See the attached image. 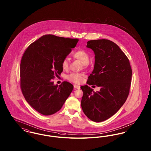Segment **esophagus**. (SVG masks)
<instances>
[{"label":"esophagus","instance_id":"34e87169","mask_svg":"<svg viewBox=\"0 0 151 151\" xmlns=\"http://www.w3.org/2000/svg\"><path fill=\"white\" fill-rule=\"evenodd\" d=\"M74 88L75 89H79L80 88V86H78V85H74Z\"/></svg>","mask_w":151,"mask_h":151}]
</instances>
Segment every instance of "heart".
Instances as JSON below:
<instances>
[{
  "label": "heart",
  "instance_id": "1",
  "mask_svg": "<svg viewBox=\"0 0 151 151\" xmlns=\"http://www.w3.org/2000/svg\"><path fill=\"white\" fill-rule=\"evenodd\" d=\"M73 57L79 60L83 65H87L89 61V55L84 50H79L73 52L72 54ZM62 67L63 70L68 68V62L67 59H65L62 62ZM84 75L81 73L72 72L68 75L67 79L69 81L76 84L80 83L84 79Z\"/></svg>",
  "mask_w": 151,
  "mask_h": 151
}]
</instances>
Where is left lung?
<instances>
[{
  "instance_id": "8db88e82",
  "label": "left lung",
  "mask_w": 151,
  "mask_h": 151,
  "mask_svg": "<svg viewBox=\"0 0 151 151\" xmlns=\"http://www.w3.org/2000/svg\"><path fill=\"white\" fill-rule=\"evenodd\" d=\"M86 47L95 54L93 71L86 83L101 89L94 92L88 86H81L83 92L81 105L89 119L102 122L115 114L127 100L132 69L128 58L116 43L110 40H91Z\"/></svg>"
}]
</instances>
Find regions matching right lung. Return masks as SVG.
<instances>
[{
	"label": "right lung",
	"mask_w": 151,
	"mask_h": 151,
	"mask_svg": "<svg viewBox=\"0 0 151 151\" xmlns=\"http://www.w3.org/2000/svg\"><path fill=\"white\" fill-rule=\"evenodd\" d=\"M79 39L47 35L31 43L22 55L20 67V88L25 99L44 115L58 111L73 90L63 81L54 86L52 79L63 71L62 62Z\"/></svg>",
	"instance_id": "right-lung-1"
}]
</instances>
